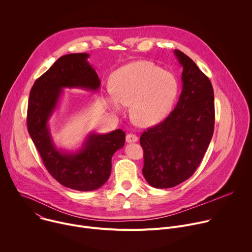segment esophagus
<instances>
[{"label":"esophagus","mask_w":252,"mask_h":252,"mask_svg":"<svg viewBox=\"0 0 252 252\" xmlns=\"http://www.w3.org/2000/svg\"><path fill=\"white\" fill-rule=\"evenodd\" d=\"M126 142H128V143H130V142H136V141L138 140V137H137L135 134L128 133V134H126Z\"/></svg>","instance_id":"obj_1"}]
</instances>
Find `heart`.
Returning a JSON list of instances; mask_svg holds the SVG:
<instances>
[{
  "mask_svg": "<svg viewBox=\"0 0 252 252\" xmlns=\"http://www.w3.org/2000/svg\"><path fill=\"white\" fill-rule=\"evenodd\" d=\"M112 95L105 102L114 113L130 106V117L140 126H153L162 121L176 97L177 82L166 70L149 61L127 63L112 75Z\"/></svg>",
  "mask_w": 252,
  "mask_h": 252,
  "instance_id": "b5f03b06",
  "label": "heart"
}]
</instances>
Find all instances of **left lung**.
<instances>
[{
  "label": "left lung",
  "instance_id": "1",
  "mask_svg": "<svg viewBox=\"0 0 252 252\" xmlns=\"http://www.w3.org/2000/svg\"><path fill=\"white\" fill-rule=\"evenodd\" d=\"M183 66V91L174 110L140 136L142 174L156 189L176 187L189 178L211 140L214 95L209 79L183 52L173 51Z\"/></svg>",
  "mask_w": 252,
  "mask_h": 252
}]
</instances>
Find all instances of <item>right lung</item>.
<instances>
[{"mask_svg": "<svg viewBox=\"0 0 252 252\" xmlns=\"http://www.w3.org/2000/svg\"><path fill=\"white\" fill-rule=\"evenodd\" d=\"M89 54L61 57L34 82L29 96L28 130L51 175L62 186L80 191L99 189L109 179L114 154L124 148L126 133L91 132L75 153L59 150L53 141L49 121L56 111L63 89L96 92L100 81L87 61Z\"/></svg>", "mask_w": 252, "mask_h": 252, "instance_id": "add662e5", "label": "right lung"}]
</instances>
